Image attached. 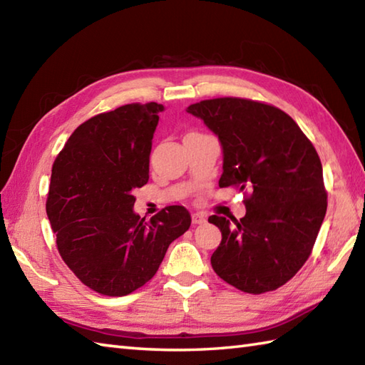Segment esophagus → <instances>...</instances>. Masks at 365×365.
Instances as JSON below:
<instances>
[{"label": "esophagus", "mask_w": 365, "mask_h": 365, "mask_svg": "<svg viewBox=\"0 0 365 365\" xmlns=\"http://www.w3.org/2000/svg\"><path fill=\"white\" fill-rule=\"evenodd\" d=\"M191 221H192V224H204L207 221V218H205V215H202V213H192Z\"/></svg>", "instance_id": "34e87169"}]
</instances>
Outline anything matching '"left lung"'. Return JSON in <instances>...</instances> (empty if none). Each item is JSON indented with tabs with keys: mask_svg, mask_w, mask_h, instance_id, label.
Wrapping results in <instances>:
<instances>
[{
	"mask_svg": "<svg viewBox=\"0 0 365 365\" xmlns=\"http://www.w3.org/2000/svg\"><path fill=\"white\" fill-rule=\"evenodd\" d=\"M222 145L220 188L246 191V215L221 230L212 267L235 289L260 294L289 282L312 252L327 215L319 153L298 123L257 100L221 97L190 105Z\"/></svg>",
	"mask_w": 365,
	"mask_h": 365,
	"instance_id": "1",
	"label": "left lung"
}]
</instances>
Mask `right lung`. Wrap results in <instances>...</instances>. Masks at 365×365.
I'll list each match as a JSON object with an SVG mask.
<instances>
[{
	"label": "right lung",
	"mask_w": 365,
	"mask_h": 365,
	"mask_svg": "<svg viewBox=\"0 0 365 365\" xmlns=\"http://www.w3.org/2000/svg\"><path fill=\"white\" fill-rule=\"evenodd\" d=\"M155 102L130 103L83 122L53 163L46 215L66 265L89 289L125 297L149 282L169 245L190 229L182 205L150 221L136 215L133 191L149 182Z\"/></svg>",
	"instance_id": "add662e5"
}]
</instances>
